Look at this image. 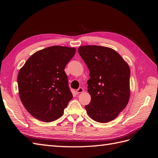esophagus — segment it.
<instances>
[{
    "label": "esophagus",
    "mask_w": 158,
    "mask_h": 158,
    "mask_svg": "<svg viewBox=\"0 0 158 158\" xmlns=\"http://www.w3.org/2000/svg\"><path fill=\"white\" fill-rule=\"evenodd\" d=\"M84 92V89L82 88H79L78 89H76V94H80V93H82V92Z\"/></svg>",
    "instance_id": "1"
}]
</instances>
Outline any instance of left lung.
<instances>
[{
  "instance_id": "1",
  "label": "left lung",
  "mask_w": 158,
  "mask_h": 158,
  "mask_svg": "<svg viewBox=\"0 0 158 158\" xmlns=\"http://www.w3.org/2000/svg\"><path fill=\"white\" fill-rule=\"evenodd\" d=\"M78 52L89 71L87 84L91 102L85 106L87 113L97 122L111 121L128 102L130 68L120 55L109 47L81 46Z\"/></svg>"
}]
</instances>
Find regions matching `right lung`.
Here are the masks:
<instances>
[{"label":"right lung","mask_w":158,"mask_h":158,"mask_svg":"<svg viewBox=\"0 0 158 158\" xmlns=\"http://www.w3.org/2000/svg\"><path fill=\"white\" fill-rule=\"evenodd\" d=\"M75 52L70 47H49L32 55L19 71L20 98L27 111L38 120H56L73 98L64 70Z\"/></svg>","instance_id":"1"}]
</instances>
